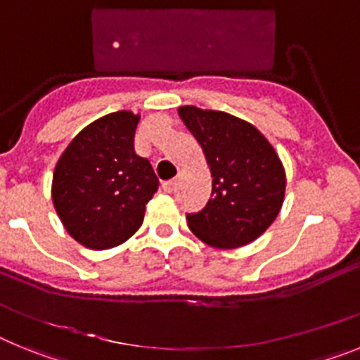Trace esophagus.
Instances as JSON below:
<instances>
[{
	"label": "esophagus",
	"mask_w": 360,
	"mask_h": 360,
	"mask_svg": "<svg viewBox=\"0 0 360 360\" xmlns=\"http://www.w3.org/2000/svg\"><path fill=\"white\" fill-rule=\"evenodd\" d=\"M162 187H164L165 193H173L174 187H176V180H174V178L173 180H167V182H164V186Z\"/></svg>",
	"instance_id": "34e87169"
}]
</instances>
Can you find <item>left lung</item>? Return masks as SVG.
<instances>
[{
	"label": "left lung",
	"instance_id": "obj_1",
	"mask_svg": "<svg viewBox=\"0 0 360 360\" xmlns=\"http://www.w3.org/2000/svg\"><path fill=\"white\" fill-rule=\"evenodd\" d=\"M202 146L212 173L207 205L187 214L196 236L218 249H234L262 236L285 196V171L274 148L252 124L224 111L178 110Z\"/></svg>",
	"mask_w": 360,
	"mask_h": 360
}]
</instances>
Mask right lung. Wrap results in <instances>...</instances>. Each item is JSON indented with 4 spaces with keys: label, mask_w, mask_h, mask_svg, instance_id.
<instances>
[{
    "label": "right lung",
    "mask_w": 360,
    "mask_h": 360,
    "mask_svg": "<svg viewBox=\"0 0 360 360\" xmlns=\"http://www.w3.org/2000/svg\"><path fill=\"white\" fill-rule=\"evenodd\" d=\"M139 119L131 111H115L95 120L56 165V211L70 236L88 249H111L133 236L158 189L149 160L135 153Z\"/></svg>",
    "instance_id": "obj_1"
}]
</instances>
